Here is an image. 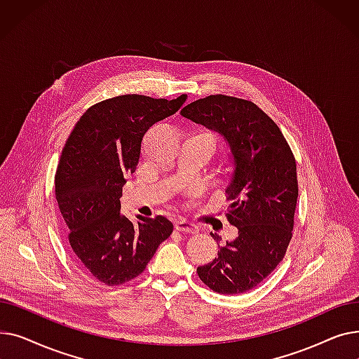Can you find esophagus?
<instances>
[{
  "label": "esophagus",
  "mask_w": 359,
  "mask_h": 359,
  "mask_svg": "<svg viewBox=\"0 0 359 359\" xmlns=\"http://www.w3.org/2000/svg\"><path fill=\"white\" fill-rule=\"evenodd\" d=\"M175 229H176L177 231H182V233H198V231H199L198 225L192 224L191 221H187V219H184V218L176 219Z\"/></svg>",
  "instance_id": "34e87169"
}]
</instances>
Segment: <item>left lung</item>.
Wrapping results in <instances>:
<instances>
[{"mask_svg": "<svg viewBox=\"0 0 359 359\" xmlns=\"http://www.w3.org/2000/svg\"><path fill=\"white\" fill-rule=\"evenodd\" d=\"M182 116L218 134L230 148L227 218L238 236L219 246L218 257L198 268L218 294L246 292L284 259L292 237L298 198L297 165L278 125L255 103L208 96L182 109Z\"/></svg>", "mask_w": 359, "mask_h": 359, "instance_id": "obj_1", "label": "left lung"}]
</instances>
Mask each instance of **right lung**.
Returning a JSON list of instances; mask_svg holds the SVG:
<instances>
[{
  "label": "right lung",
  "instance_id": "right-lung-1",
  "mask_svg": "<svg viewBox=\"0 0 359 359\" xmlns=\"http://www.w3.org/2000/svg\"><path fill=\"white\" fill-rule=\"evenodd\" d=\"M173 100L123 94L87 109L69 134L55 176L69 249L79 265L110 287L134 279L173 231L165 217L121 214L125 176L134 173L145 132L182 107Z\"/></svg>",
  "mask_w": 359,
  "mask_h": 359
}]
</instances>
